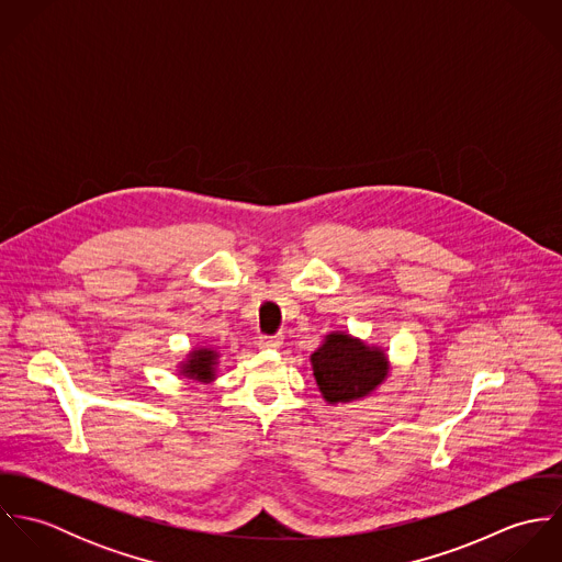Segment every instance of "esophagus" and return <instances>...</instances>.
<instances>
[{"label":"esophagus","mask_w":562,"mask_h":562,"mask_svg":"<svg viewBox=\"0 0 562 562\" xmlns=\"http://www.w3.org/2000/svg\"><path fill=\"white\" fill-rule=\"evenodd\" d=\"M259 346L261 348H281V344H283V335L281 333H274V335H259Z\"/></svg>","instance_id":"34e87169"}]
</instances>
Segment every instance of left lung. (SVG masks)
I'll list each match as a JSON object with an SVG mask.
<instances>
[{
    "label": "left lung",
    "mask_w": 562,
    "mask_h": 562,
    "mask_svg": "<svg viewBox=\"0 0 562 562\" xmlns=\"http://www.w3.org/2000/svg\"><path fill=\"white\" fill-rule=\"evenodd\" d=\"M314 376L324 401L350 402L368 396L387 376V357L346 333H330L312 355Z\"/></svg>",
    "instance_id": "8db88e82"
}]
</instances>
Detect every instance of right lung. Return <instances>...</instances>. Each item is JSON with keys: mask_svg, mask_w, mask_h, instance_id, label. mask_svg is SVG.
I'll return each instance as SVG.
<instances>
[{"mask_svg": "<svg viewBox=\"0 0 562 562\" xmlns=\"http://www.w3.org/2000/svg\"><path fill=\"white\" fill-rule=\"evenodd\" d=\"M216 350L212 348H199L190 352V359L183 363V374L190 379H196L201 383L214 381V366H216Z\"/></svg>", "mask_w": 562, "mask_h": 562, "instance_id": "add662e5", "label": "right lung"}]
</instances>
